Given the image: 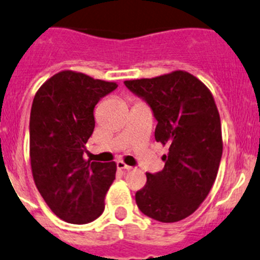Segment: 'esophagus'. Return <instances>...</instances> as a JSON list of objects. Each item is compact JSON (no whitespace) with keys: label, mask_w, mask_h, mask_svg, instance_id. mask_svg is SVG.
<instances>
[{"label":"esophagus","mask_w":260,"mask_h":260,"mask_svg":"<svg viewBox=\"0 0 260 260\" xmlns=\"http://www.w3.org/2000/svg\"><path fill=\"white\" fill-rule=\"evenodd\" d=\"M116 166H118L119 170H126V171H130V170H133V167L129 166V165L125 164L124 161H118Z\"/></svg>","instance_id":"obj_1"}]
</instances>
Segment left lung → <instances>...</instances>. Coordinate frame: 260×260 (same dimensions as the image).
Wrapping results in <instances>:
<instances>
[{"label": "left lung", "mask_w": 260, "mask_h": 260, "mask_svg": "<svg viewBox=\"0 0 260 260\" xmlns=\"http://www.w3.org/2000/svg\"><path fill=\"white\" fill-rule=\"evenodd\" d=\"M124 83L149 103L157 120L155 140L169 147L162 171L146 172L136 205L158 222L185 219L208 196L218 174L223 140L214 98L185 71Z\"/></svg>", "instance_id": "left-lung-1"}]
</instances>
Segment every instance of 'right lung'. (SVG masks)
<instances>
[{"instance_id": "right-lung-1", "label": "right lung", "mask_w": 260, "mask_h": 260, "mask_svg": "<svg viewBox=\"0 0 260 260\" xmlns=\"http://www.w3.org/2000/svg\"><path fill=\"white\" fill-rule=\"evenodd\" d=\"M115 82L62 71L41 85L29 119L33 180L53 213L73 224L96 219L115 180L116 164L83 157L95 127L94 108L116 89Z\"/></svg>"}]
</instances>
